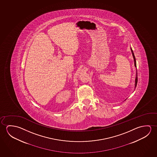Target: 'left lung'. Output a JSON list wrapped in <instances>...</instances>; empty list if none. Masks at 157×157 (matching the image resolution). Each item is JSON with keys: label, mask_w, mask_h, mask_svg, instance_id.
<instances>
[{"label": "left lung", "mask_w": 157, "mask_h": 157, "mask_svg": "<svg viewBox=\"0 0 157 157\" xmlns=\"http://www.w3.org/2000/svg\"><path fill=\"white\" fill-rule=\"evenodd\" d=\"M131 50H132V56H133V57H134V64L135 66L136 67V59H135V57L134 54V52H133V51L132 49V48H131ZM137 72H136V78H135V88L136 87V86H137Z\"/></svg>", "instance_id": "8db88e82"}]
</instances>
